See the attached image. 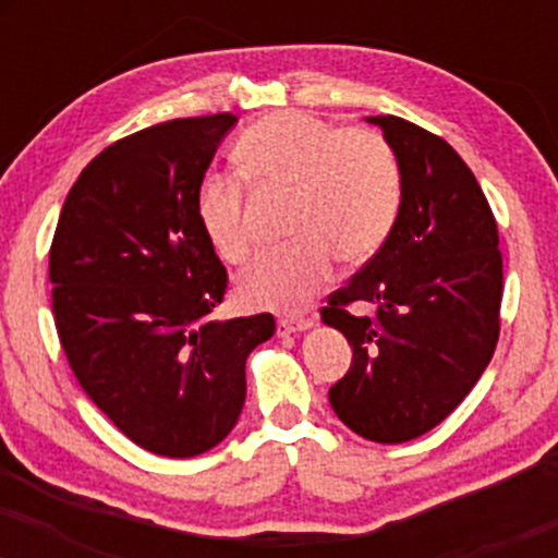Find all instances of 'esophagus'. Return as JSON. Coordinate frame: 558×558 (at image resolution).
I'll list each match as a JSON object with an SVG mask.
<instances>
[{"mask_svg": "<svg viewBox=\"0 0 558 558\" xmlns=\"http://www.w3.org/2000/svg\"><path fill=\"white\" fill-rule=\"evenodd\" d=\"M312 325L315 323H312L310 317H283V319H278V336H291V332L310 330Z\"/></svg>", "mask_w": 558, "mask_h": 558, "instance_id": "1", "label": "esophagus"}]
</instances>
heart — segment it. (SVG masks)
<instances>
[{
  "label": "heart",
  "instance_id": "b5f03b06",
  "mask_svg": "<svg viewBox=\"0 0 558 558\" xmlns=\"http://www.w3.org/2000/svg\"><path fill=\"white\" fill-rule=\"evenodd\" d=\"M235 157L248 178L296 196L291 209L296 243L259 254L235 283V293L248 306L299 310L328 283L332 257L343 265L367 262L399 217V157L373 128H338L299 110L272 112L243 131ZM196 213L222 259H246L248 233L239 183L222 175L204 178Z\"/></svg>",
  "mask_w": 558,
  "mask_h": 558
}]
</instances>
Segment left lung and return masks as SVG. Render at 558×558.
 Returning <instances> with one entry per match:
<instances>
[{
    "instance_id": "obj_1",
    "label": "left lung",
    "mask_w": 558,
    "mask_h": 558,
    "mask_svg": "<svg viewBox=\"0 0 558 558\" xmlns=\"http://www.w3.org/2000/svg\"><path fill=\"white\" fill-rule=\"evenodd\" d=\"M367 123L399 157L403 196L386 243L323 306L354 351L328 399L349 430L403 444L440 425L488 367L504 262L488 198L453 146L393 114Z\"/></svg>"
}]
</instances>
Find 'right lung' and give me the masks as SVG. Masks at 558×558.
<instances>
[{"mask_svg":"<svg viewBox=\"0 0 558 558\" xmlns=\"http://www.w3.org/2000/svg\"><path fill=\"white\" fill-rule=\"evenodd\" d=\"M235 114L168 120L114 141L62 204L52 248L57 336L81 388L146 451L189 459L233 430L246 356L272 315L215 319L228 272L196 194Z\"/></svg>","mask_w":558,"mask_h":558,"instance_id":"1","label":"right lung"}]
</instances>
